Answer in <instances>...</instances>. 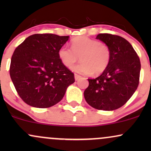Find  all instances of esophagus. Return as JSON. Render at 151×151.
<instances>
[{
	"label": "esophagus",
	"instance_id": "esophagus-1",
	"mask_svg": "<svg viewBox=\"0 0 151 151\" xmlns=\"http://www.w3.org/2000/svg\"><path fill=\"white\" fill-rule=\"evenodd\" d=\"M81 77L80 75H78V74H74V79H75V80H76V81H77L78 79H80Z\"/></svg>",
	"mask_w": 151,
	"mask_h": 151
}]
</instances>
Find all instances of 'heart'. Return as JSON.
<instances>
[{
  "label": "heart",
  "instance_id": "1",
  "mask_svg": "<svg viewBox=\"0 0 151 151\" xmlns=\"http://www.w3.org/2000/svg\"><path fill=\"white\" fill-rule=\"evenodd\" d=\"M71 44L72 49L62 46L58 50L62 65L70 67L80 58L81 63L71 68L74 72L99 75L106 70L111 58L109 46L86 36L74 38Z\"/></svg>",
  "mask_w": 151,
  "mask_h": 151
}]
</instances>
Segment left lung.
Wrapping results in <instances>:
<instances>
[{
  "instance_id": "left-lung-1",
  "label": "left lung",
  "mask_w": 151,
  "mask_h": 151,
  "mask_svg": "<svg viewBox=\"0 0 151 151\" xmlns=\"http://www.w3.org/2000/svg\"><path fill=\"white\" fill-rule=\"evenodd\" d=\"M96 39L109 46L111 58L99 77L88 79L89 86L84 90V96L93 108L113 111L125 104L137 89L141 62L132 45L124 38L101 33Z\"/></svg>"
}]
</instances>
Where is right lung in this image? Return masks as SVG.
I'll use <instances>...</instances> for the list:
<instances>
[{
	"label": "right lung",
	"instance_id": "1",
	"mask_svg": "<svg viewBox=\"0 0 151 151\" xmlns=\"http://www.w3.org/2000/svg\"><path fill=\"white\" fill-rule=\"evenodd\" d=\"M70 38L54 34L29 36L13 52L10 75L15 89L27 104L49 108L60 102L74 74L62 65L58 50Z\"/></svg>",
	"mask_w": 151,
	"mask_h": 151
}]
</instances>
